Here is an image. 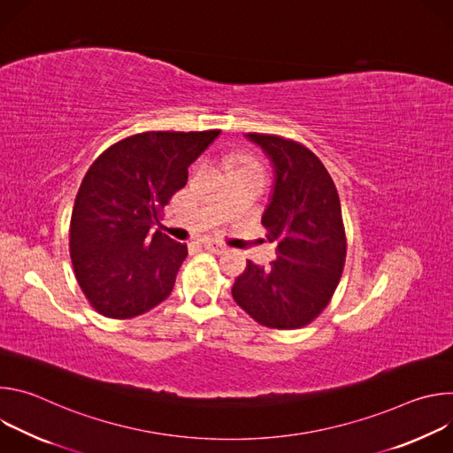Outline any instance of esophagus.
<instances>
[{"label":"esophagus","instance_id":"obj_1","mask_svg":"<svg viewBox=\"0 0 453 453\" xmlns=\"http://www.w3.org/2000/svg\"><path fill=\"white\" fill-rule=\"evenodd\" d=\"M203 245H204L210 252H215V254H220V252L226 250V247H224L222 243H219V242H215V240H211V238H204V240H203Z\"/></svg>","mask_w":453,"mask_h":453}]
</instances>
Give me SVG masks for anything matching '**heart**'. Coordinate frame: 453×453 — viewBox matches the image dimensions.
<instances>
[{"mask_svg": "<svg viewBox=\"0 0 453 453\" xmlns=\"http://www.w3.org/2000/svg\"><path fill=\"white\" fill-rule=\"evenodd\" d=\"M236 163H243V166L242 168H245V166H256L254 163H250V161H245V159H242V157H238V159H234Z\"/></svg>", "mask_w": 453, "mask_h": 453, "instance_id": "heart-1", "label": "heart"}]
</instances>
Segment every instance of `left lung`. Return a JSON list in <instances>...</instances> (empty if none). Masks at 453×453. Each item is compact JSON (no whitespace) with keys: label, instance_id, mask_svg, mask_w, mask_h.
<instances>
[{"label":"left lung","instance_id":"left-lung-1","mask_svg":"<svg viewBox=\"0 0 453 453\" xmlns=\"http://www.w3.org/2000/svg\"><path fill=\"white\" fill-rule=\"evenodd\" d=\"M274 168L271 203L262 217L276 262H247L233 299L256 322L278 330L303 328L325 310L346 260L339 193L320 159L304 145L274 134L249 133Z\"/></svg>","mask_w":453,"mask_h":453}]
</instances>
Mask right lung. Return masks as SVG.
Segmentation results:
<instances>
[{"instance_id":"add662e5","label":"right lung","mask_w":453,"mask_h":453,"mask_svg":"<svg viewBox=\"0 0 453 453\" xmlns=\"http://www.w3.org/2000/svg\"><path fill=\"white\" fill-rule=\"evenodd\" d=\"M220 131H150L128 136L89 166L75 199L70 254L91 306L111 319H131L165 301L188 256L156 226L188 166Z\"/></svg>"}]
</instances>
